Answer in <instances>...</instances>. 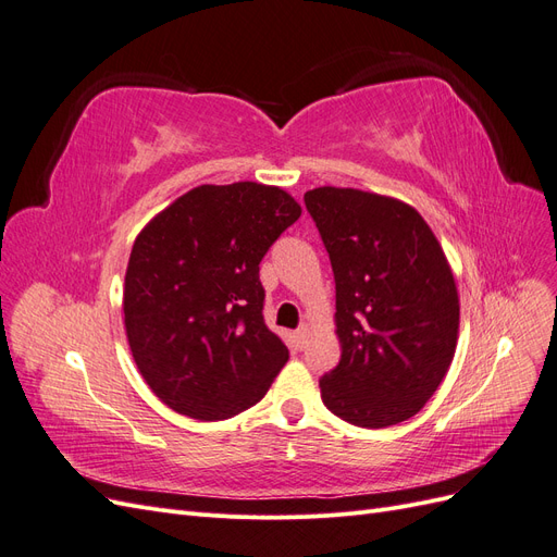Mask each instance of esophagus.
Masks as SVG:
<instances>
[{
	"label": "esophagus",
	"mask_w": 557,
	"mask_h": 557,
	"mask_svg": "<svg viewBox=\"0 0 557 557\" xmlns=\"http://www.w3.org/2000/svg\"><path fill=\"white\" fill-rule=\"evenodd\" d=\"M309 325H301L297 332H295V344L297 346H305L307 344V339H309Z\"/></svg>",
	"instance_id": "esophagus-1"
}]
</instances>
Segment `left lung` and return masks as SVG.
<instances>
[{"instance_id": "1", "label": "left lung", "mask_w": 557, "mask_h": 557, "mask_svg": "<svg viewBox=\"0 0 557 557\" xmlns=\"http://www.w3.org/2000/svg\"><path fill=\"white\" fill-rule=\"evenodd\" d=\"M305 205L330 252L342 344L320 397L358 428L397 425L425 407L458 346L460 299L444 248L395 197L323 185Z\"/></svg>"}]
</instances>
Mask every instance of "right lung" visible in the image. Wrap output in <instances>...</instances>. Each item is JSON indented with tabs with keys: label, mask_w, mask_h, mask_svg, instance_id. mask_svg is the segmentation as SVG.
Here are the masks:
<instances>
[{
	"label": "right lung",
	"mask_w": 557,
	"mask_h": 557,
	"mask_svg": "<svg viewBox=\"0 0 557 557\" xmlns=\"http://www.w3.org/2000/svg\"><path fill=\"white\" fill-rule=\"evenodd\" d=\"M301 215L276 185H199L132 246L123 311L132 358L160 401L197 420L258 404L288 362L264 325L260 262Z\"/></svg>",
	"instance_id": "add662e5"
}]
</instances>
